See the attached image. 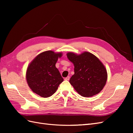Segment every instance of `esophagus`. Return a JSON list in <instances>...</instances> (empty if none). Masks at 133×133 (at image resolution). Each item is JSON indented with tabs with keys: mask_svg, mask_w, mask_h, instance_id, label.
<instances>
[{
	"mask_svg": "<svg viewBox=\"0 0 133 133\" xmlns=\"http://www.w3.org/2000/svg\"><path fill=\"white\" fill-rule=\"evenodd\" d=\"M69 79H70V76H68L67 77H66L65 78V80H69Z\"/></svg>",
	"mask_w": 133,
	"mask_h": 133,
	"instance_id": "1",
	"label": "esophagus"
}]
</instances>
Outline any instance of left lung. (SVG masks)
I'll list each match as a JSON object with an SVG mask.
<instances>
[{
    "label": "left lung",
    "instance_id": "obj_1",
    "mask_svg": "<svg viewBox=\"0 0 133 133\" xmlns=\"http://www.w3.org/2000/svg\"><path fill=\"white\" fill-rule=\"evenodd\" d=\"M66 55L74 65V74L69 82L78 94L84 97H90L101 91L108 75L99 59L87 51L79 55L70 52Z\"/></svg>",
    "mask_w": 133,
    "mask_h": 133
}]
</instances>
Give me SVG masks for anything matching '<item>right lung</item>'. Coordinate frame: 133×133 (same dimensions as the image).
<instances>
[{"instance_id": "right-lung-1", "label": "right lung", "mask_w": 133, "mask_h": 133, "mask_svg": "<svg viewBox=\"0 0 133 133\" xmlns=\"http://www.w3.org/2000/svg\"><path fill=\"white\" fill-rule=\"evenodd\" d=\"M62 53L49 50L37 55L28 66L26 79L34 92L43 98L51 96L58 89L63 78L55 66Z\"/></svg>"}]
</instances>
